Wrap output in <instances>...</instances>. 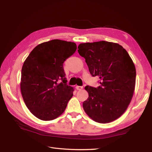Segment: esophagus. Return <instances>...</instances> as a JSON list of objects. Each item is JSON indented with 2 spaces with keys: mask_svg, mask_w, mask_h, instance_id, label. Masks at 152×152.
Listing matches in <instances>:
<instances>
[{
  "mask_svg": "<svg viewBox=\"0 0 152 152\" xmlns=\"http://www.w3.org/2000/svg\"><path fill=\"white\" fill-rule=\"evenodd\" d=\"M76 89H77L78 91H80V90H82V89H83V87L77 86H76Z\"/></svg>",
  "mask_w": 152,
  "mask_h": 152,
  "instance_id": "esophagus-1",
  "label": "esophagus"
}]
</instances>
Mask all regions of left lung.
<instances>
[{"label":"left lung","instance_id":"1","mask_svg":"<svg viewBox=\"0 0 152 152\" xmlns=\"http://www.w3.org/2000/svg\"><path fill=\"white\" fill-rule=\"evenodd\" d=\"M78 48L91 75L100 79L97 88L85 87L89 94L83 103L85 112L99 123L116 120L125 112L134 94L136 75L134 63L118 44L102 40L80 44Z\"/></svg>","mask_w":152,"mask_h":152}]
</instances>
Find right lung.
<instances>
[{"label": "right lung", "instance_id": "add662e5", "mask_svg": "<svg viewBox=\"0 0 152 152\" xmlns=\"http://www.w3.org/2000/svg\"><path fill=\"white\" fill-rule=\"evenodd\" d=\"M76 49L74 42L54 39L39 44L26 59L21 92L27 108L37 118L52 121L65 110L74 90L66 84L63 63Z\"/></svg>", "mask_w": 152, "mask_h": 152}]
</instances>
